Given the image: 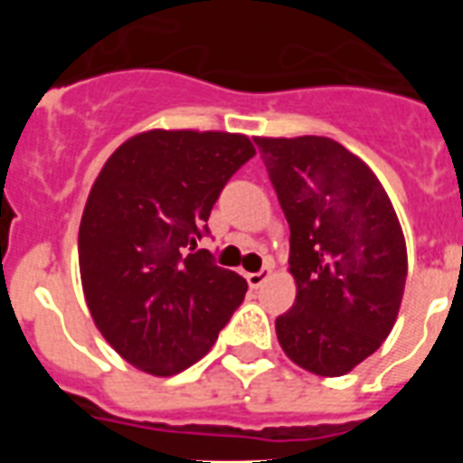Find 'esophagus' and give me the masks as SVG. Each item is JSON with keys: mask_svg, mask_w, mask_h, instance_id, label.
Here are the masks:
<instances>
[{"mask_svg": "<svg viewBox=\"0 0 463 463\" xmlns=\"http://www.w3.org/2000/svg\"><path fill=\"white\" fill-rule=\"evenodd\" d=\"M269 278H271V269L267 267V269H261V271H257V273H248V276H245V280H248V285H250L252 289H257V288H261V285H264Z\"/></svg>", "mask_w": 463, "mask_h": 463, "instance_id": "esophagus-1", "label": "esophagus"}]
</instances>
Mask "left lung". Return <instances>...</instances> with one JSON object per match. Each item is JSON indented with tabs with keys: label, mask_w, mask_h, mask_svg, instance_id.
<instances>
[{
	"label": "left lung",
	"mask_w": 463,
	"mask_h": 463,
	"mask_svg": "<svg viewBox=\"0 0 463 463\" xmlns=\"http://www.w3.org/2000/svg\"><path fill=\"white\" fill-rule=\"evenodd\" d=\"M289 224L297 298L276 320L297 366L338 378L383 345L403 298L408 252L366 162L326 137H255Z\"/></svg>",
	"instance_id": "1"
}]
</instances>
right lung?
Wrapping results in <instances>:
<instances>
[{
    "label": "right lung",
    "mask_w": 463,
    "mask_h": 463,
    "mask_svg": "<svg viewBox=\"0 0 463 463\" xmlns=\"http://www.w3.org/2000/svg\"><path fill=\"white\" fill-rule=\"evenodd\" d=\"M252 155L245 134L148 129L127 138L92 183L79 229L85 304L134 369L185 371L243 301L239 273L192 250L224 183Z\"/></svg>",
    "instance_id": "1"
}]
</instances>
